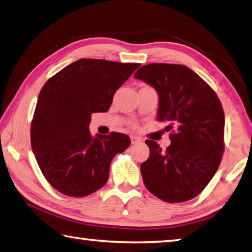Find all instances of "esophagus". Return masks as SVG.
Masks as SVG:
<instances>
[{
    "label": "esophagus",
    "instance_id": "34e87169",
    "mask_svg": "<svg viewBox=\"0 0 252 252\" xmlns=\"http://www.w3.org/2000/svg\"><path fill=\"white\" fill-rule=\"evenodd\" d=\"M142 140L140 139V138H138V136H134V135H132L131 136V143L132 144H136V143H140Z\"/></svg>",
    "mask_w": 252,
    "mask_h": 252
}]
</instances>
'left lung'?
Returning <instances> with one entry per match:
<instances>
[{
	"mask_svg": "<svg viewBox=\"0 0 252 252\" xmlns=\"http://www.w3.org/2000/svg\"><path fill=\"white\" fill-rule=\"evenodd\" d=\"M158 91V120L168 122L171 144L162 150L146 140L150 157L141 164L146 189L167 203H182L203 191L220 164L225 130L215 91L189 67L149 63L134 74Z\"/></svg>",
	"mask_w": 252,
	"mask_h": 252,
	"instance_id": "obj_1",
	"label": "left lung"
}]
</instances>
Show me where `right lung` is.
<instances>
[{
  "label": "right lung",
  "instance_id": "add662e5",
  "mask_svg": "<svg viewBox=\"0 0 252 252\" xmlns=\"http://www.w3.org/2000/svg\"><path fill=\"white\" fill-rule=\"evenodd\" d=\"M140 63L79 59L47 80L31 126L32 149L43 175L55 189L84 197L106 185L116 154L129 148V136L89 132L91 114L106 112L113 94Z\"/></svg>",
  "mask_w": 252,
  "mask_h": 252
}]
</instances>
